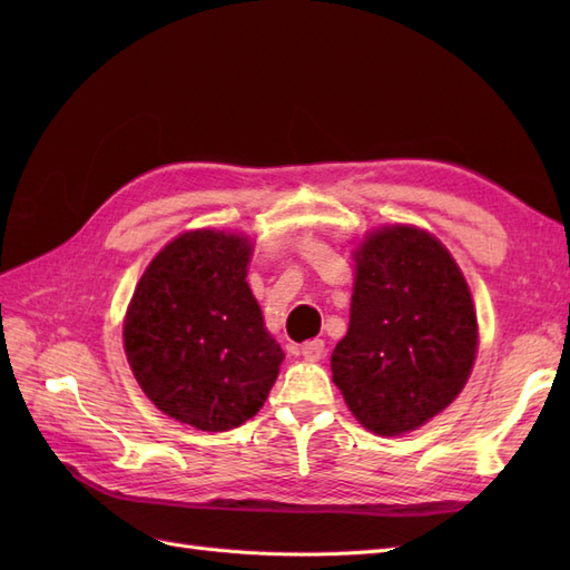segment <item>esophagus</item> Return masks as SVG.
Returning a JSON list of instances; mask_svg holds the SVG:
<instances>
[{"instance_id":"obj_1","label":"esophagus","mask_w":570,"mask_h":570,"mask_svg":"<svg viewBox=\"0 0 570 570\" xmlns=\"http://www.w3.org/2000/svg\"><path fill=\"white\" fill-rule=\"evenodd\" d=\"M325 354V342L323 340H308L302 344V356L306 361H321Z\"/></svg>"}]
</instances>
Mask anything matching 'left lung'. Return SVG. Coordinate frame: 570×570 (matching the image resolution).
<instances>
[{
    "mask_svg": "<svg viewBox=\"0 0 570 570\" xmlns=\"http://www.w3.org/2000/svg\"><path fill=\"white\" fill-rule=\"evenodd\" d=\"M475 352L471 289L440 239L413 226L366 235L350 331L331 358L356 421L387 438L421 428L456 400Z\"/></svg>",
    "mask_w": 570,
    "mask_h": 570,
    "instance_id": "8db88e82",
    "label": "left lung"
}]
</instances>
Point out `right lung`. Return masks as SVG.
Returning a JSON list of instances; mask_svg holds the SVG:
<instances>
[{"label": "right lung", "mask_w": 570, "mask_h": 570, "mask_svg": "<svg viewBox=\"0 0 570 570\" xmlns=\"http://www.w3.org/2000/svg\"><path fill=\"white\" fill-rule=\"evenodd\" d=\"M249 258L243 235L183 233L154 256L124 321L142 392L166 416L206 433L256 416L285 356L245 281Z\"/></svg>", "instance_id": "add662e5"}]
</instances>
